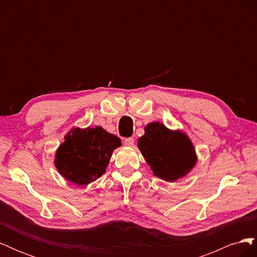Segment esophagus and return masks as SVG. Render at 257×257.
Wrapping results in <instances>:
<instances>
[{"label": "esophagus", "instance_id": "esophagus-1", "mask_svg": "<svg viewBox=\"0 0 257 257\" xmlns=\"http://www.w3.org/2000/svg\"><path fill=\"white\" fill-rule=\"evenodd\" d=\"M124 145H125L126 147H133L134 146V138H125L124 139Z\"/></svg>", "mask_w": 257, "mask_h": 257}]
</instances>
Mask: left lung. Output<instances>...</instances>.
I'll list each match as a JSON object with an SVG mask.
<instances>
[{
  "mask_svg": "<svg viewBox=\"0 0 257 257\" xmlns=\"http://www.w3.org/2000/svg\"><path fill=\"white\" fill-rule=\"evenodd\" d=\"M137 146L153 174L168 182L188 175L197 162L189 136L181 131L169 130L158 121L147 124Z\"/></svg>",
  "mask_w": 257,
  "mask_h": 257,
  "instance_id": "1",
  "label": "left lung"
}]
</instances>
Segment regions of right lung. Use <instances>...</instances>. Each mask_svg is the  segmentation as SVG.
Segmentation results:
<instances>
[{"label": "right lung", "mask_w": 257, "mask_h": 257, "mask_svg": "<svg viewBox=\"0 0 257 257\" xmlns=\"http://www.w3.org/2000/svg\"><path fill=\"white\" fill-rule=\"evenodd\" d=\"M120 146L119 137L100 126L74 127L57 149L54 165L67 181L88 185L105 174L113 150Z\"/></svg>", "instance_id": "1"}]
</instances>
